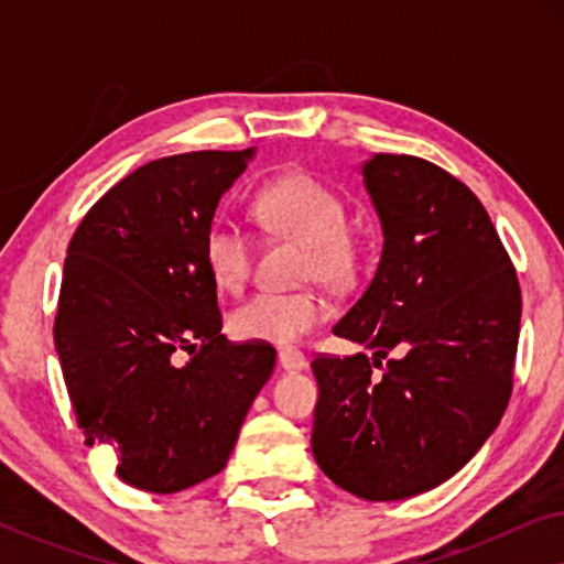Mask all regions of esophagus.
<instances>
[{
	"instance_id": "obj_1",
	"label": "esophagus",
	"mask_w": 564,
	"mask_h": 564,
	"mask_svg": "<svg viewBox=\"0 0 564 564\" xmlns=\"http://www.w3.org/2000/svg\"><path fill=\"white\" fill-rule=\"evenodd\" d=\"M280 365L282 369H288V372H295V369H305L307 359L303 351L295 349V346H284V349H280Z\"/></svg>"
}]
</instances>
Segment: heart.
I'll return each mask as SVG.
<instances>
[{
    "label": "heart",
    "instance_id": "1",
    "mask_svg": "<svg viewBox=\"0 0 564 564\" xmlns=\"http://www.w3.org/2000/svg\"><path fill=\"white\" fill-rule=\"evenodd\" d=\"M257 213L264 226L305 243L303 280L344 282L351 274L349 210L321 180L303 172L276 176L257 195ZM203 259L220 290H241L253 267V238L238 220L218 215L205 230ZM326 313V300L311 290L257 292L230 311L228 330L238 341L292 344L321 326Z\"/></svg>",
    "mask_w": 564,
    "mask_h": 564
}]
</instances>
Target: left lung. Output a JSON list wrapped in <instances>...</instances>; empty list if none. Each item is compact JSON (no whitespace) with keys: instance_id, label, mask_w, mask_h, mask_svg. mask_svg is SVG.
<instances>
[{"instance_id":"obj_1","label":"left lung","mask_w":564,"mask_h":564,"mask_svg":"<svg viewBox=\"0 0 564 564\" xmlns=\"http://www.w3.org/2000/svg\"><path fill=\"white\" fill-rule=\"evenodd\" d=\"M361 176L382 257L334 334L375 357L313 359L311 444L338 488L400 500L449 480L496 431L513 390L521 288L457 176L408 153H375Z\"/></svg>"}]
</instances>
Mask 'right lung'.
<instances>
[{"label": "right lung", "instance_id": "1", "mask_svg": "<svg viewBox=\"0 0 564 564\" xmlns=\"http://www.w3.org/2000/svg\"><path fill=\"white\" fill-rule=\"evenodd\" d=\"M251 156L149 161L91 205L68 243L53 323L64 382L87 444L110 446L138 490L166 496L218 475L274 369L272 344L220 334L203 259L215 207Z\"/></svg>", "mask_w": 564, "mask_h": 564}]
</instances>
